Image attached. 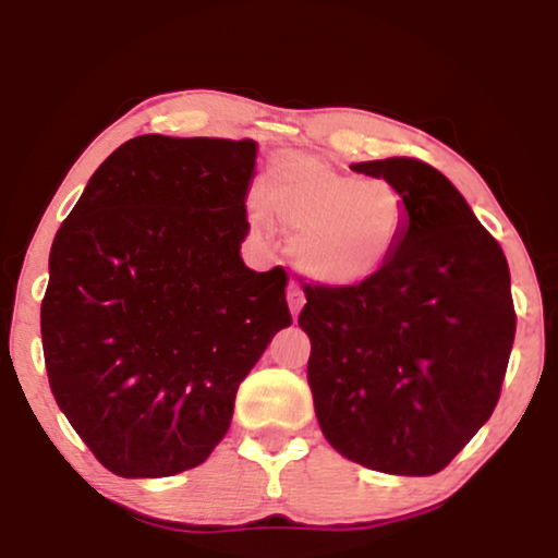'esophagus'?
Masks as SVG:
<instances>
[{
    "mask_svg": "<svg viewBox=\"0 0 558 558\" xmlns=\"http://www.w3.org/2000/svg\"><path fill=\"white\" fill-rule=\"evenodd\" d=\"M287 300H289V310H292V317L296 319V317H300V310H302V304H304V294L296 287H289Z\"/></svg>",
    "mask_w": 558,
    "mask_h": 558,
    "instance_id": "esophagus-1",
    "label": "esophagus"
}]
</instances>
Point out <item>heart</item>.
<instances>
[{
    "mask_svg": "<svg viewBox=\"0 0 558 558\" xmlns=\"http://www.w3.org/2000/svg\"><path fill=\"white\" fill-rule=\"evenodd\" d=\"M269 218L292 231L289 256L302 277L325 289H355L380 277L409 228L399 187L342 172L307 151H281L266 167L248 223L266 233Z\"/></svg>",
    "mask_w": 558,
    "mask_h": 558,
    "instance_id": "b5f03b06",
    "label": "heart"
}]
</instances>
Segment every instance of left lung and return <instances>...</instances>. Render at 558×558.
Instances as JSON below:
<instances>
[{
	"label": "left lung",
	"mask_w": 558,
	"mask_h": 558,
	"mask_svg": "<svg viewBox=\"0 0 558 558\" xmlns=\"http://www.w3.org/2000/svg\"><path fill=\"white\" fill-rule=\"evenodd\" d=\"M409 208L393 264L355 289L307 287L300 327L325 439L386 475L445 470L490 418L515 338L498 241L434 167L409 157L350 165Z\"/></svg>",
	"instance_id": "8db88e82"
}]
</instances>
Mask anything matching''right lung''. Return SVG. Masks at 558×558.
Wrapping results in <instances>:
<instances>
[{
    "instance_id": "1",
    "label": "right lung",
    "mask_w": 558,
    "mask_h": 558,
    "mask_svg": "<svg viewBox=\"0 0 558 558\" xmlns=\"http://www.w3.org/2000/svg\"><path fill=\"white\" fill-rule=\"evenodd\" d=\"M254 140L144 134L90 174L40 310L60 411L119 477L208 460L235 391L292 325L284 269L243 264Z\"/></svg>"
}]
</instances>
